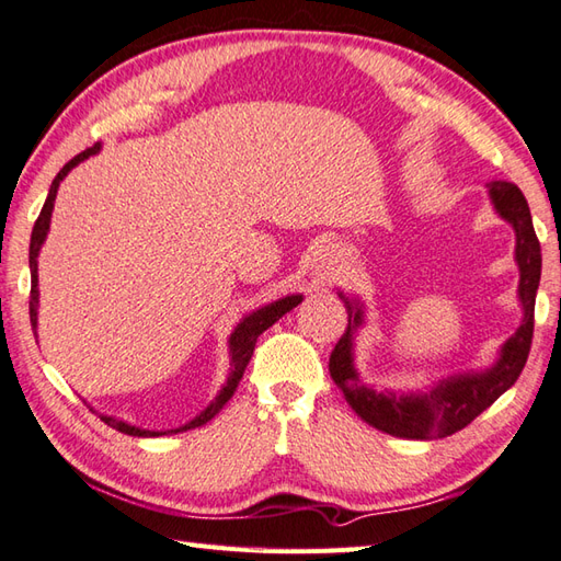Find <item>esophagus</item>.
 <instances>
[{"label":"esophagus","instance_id":"obj_1","mask_svg":"<svg viewBox=\"0 0 561 561\" xmlns=\"http://www.w3.org/2000/svg\"><path fill=\"white\" fill-rule=\"evenodd\" d=\"M322 276H324V273H322ZM327 276H329V266H327Z\"/></svg>","mask_w":561,"mask_h":561}]
</instances>
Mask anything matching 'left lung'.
Instances as JSON below:
<instances>
[{
  "mask_svg": "<svg viewBox=\"0 0 561 561\" xmlns=\"http://www.w3.org/2000/svg\"><path fill=\"white\" fill-rule=\"evenodd\" d=\"M486 186L496 213L516 232V264L520 271L518 300L523 307V324L501 346L499 358L491 368L450 375L445 380H438L428 392H377L360 382L356 363H353V334L363 324V305L339 293L341 300L346 302L348 327L346 334L339 339V344L331 351L329 373L334 377L339 390L344 392L351 409L365 424H370L377 431L411 440L453 436V433L472 424L484 409L494 404L518 380L525 368L533 344L535 295L537 285H540L542 251L533 227L528 201H525L520 188L516 184H508V181H491Z\"/></svg>",
  "mask_w": 561,
  "mask_h": 561,
  "instance_id": "obj_1",
  "label": "left lung"
}]
</instances>
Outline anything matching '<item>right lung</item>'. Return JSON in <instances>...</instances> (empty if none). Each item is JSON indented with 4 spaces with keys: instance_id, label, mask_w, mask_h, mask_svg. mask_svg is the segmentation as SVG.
<instances>
[{
    "instance_id": "right-lung-1",
    "label": "right lung",
    "mask_w": 561,
    "mask_h": 561,
    "mask_svg": "<svg viewBox=\"0 0 561 561\" xmlns=\"http://www.w3.org/2000/svg\"><path fill=\"white\" fill-rule=\"evenodd\" d=\"M101 150V145L96 142L94 147H87L84 152H79L75 159H70L62 169L60 174L53 179L50 191H48V198L43 203V210L38 215L36 225H33V232H31V247H28V266H31V302H28V310H31V327H33V334H36V327H38V254H41V247L45 242V237H48L50 230V215H53V205H55V196H57V188H60V181L70 174V171L79 164L89 159L91 154H96ZM302 302V295H288V297H280V300L271 302L266 307H261V310L247 314L242 322H239L232 331L230 336V377H227L225 387L220 390L213 402L205 407L196 419H191L186 426H179V428H171V431H147V428H137L125 424V421L116 419V416H106L101 414V421L108 424L111 428H116L125 436H137V438H152V436H167V433H181V431H191V428H198L203 424H208V421L220 414V409L230 402V397L234 394L239 380H242V375L247 370V363L254 356V346H256V339L264 334L268 327H273L278 322V319L290 312L293 307H297Z\"/></svg>"
}]
</instances>
